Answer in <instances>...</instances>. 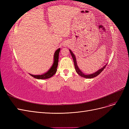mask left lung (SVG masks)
<instances>
[{
  "label": "left lung",
  "mask_w": 129,
  "mask_h": 129,
  "mask_svg": "<svg viewBox=\"0 0 129 129\" xmlns=\"http://www.w3.org/2000/svg\"><path fill=\"white\" fill-rule=\"evenodd\" d=\"M69 52H70V53H71V55H72V56L73 57V61H74V66H75V71H76V73L78 74H79V75L80 76L82 77L86 78V79H92V78H93V77L97 76V75H99V74L103 71L104 69L105 68V67H106V66L107 64H106L104 66V67H103L102 68L100 69L99 71H97L96 72H95L94 73H92V74H89V75H85V74H84L81 71V70L80 69V68H79V67H78L77 64V62H76V57H75V55H74V54H73V53L72 52V51L71 49H69Z\"/></svg>",
  "instance_id": "8db88e82"
}]
</instances>
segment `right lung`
I'll use <instances>...</instances> for the list:
<instances>
[{"label": "right lung", "instance_id": "1", "mask_svg": "<svg viewBox=\"0 0 129 129\" xmlns=\"http://www.w3.org/2000/svg\"><path fill=\"white\" fill-rule=\"evenodd\" d=\"M60 50V48L57 49L54 55V61L53 64H52V67L46 73L43 74L42 75H34L32 74H30V75L33 77L34 78H36L37 79H47L49 78L52 77L54 74H55L57 71V67L58 65V55H59V52Z\"/></svg>", "mask_w": 129, "mask_h": 129}]
</instances>
